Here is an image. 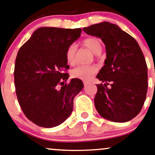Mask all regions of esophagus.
<instances>
[{
  "instance_id": "1",
  "label": "esophagus",
  "mask_w": 155,
  "mask_h": 155,
  "mask_svg": "<svg viewBox=\"0 0 155 155\" xmlns=\"http://www.w3.org/2000/svg\"><path fill=\"white\" fill-rule=\"evenodd\" d=\"M87 84H88V82H84V85L85 86V87H86V86L87 85Z\"/></svg>"
}]
</instances>
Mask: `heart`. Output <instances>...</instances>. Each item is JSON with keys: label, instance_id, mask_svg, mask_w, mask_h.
Returning a JSON list of instances; mask_svg holds the SVG:
<instances>
[{"label": "heart", "instance_id": "b5f03b06", "mask_svg": "<svg viewBox=\"0 0 155 155\" xmlns=\"http://www.w3.org/2000/svg\"><path fill=\"white\" fill-rule=\"evenodd\" d=\"M82 45L88 48L95 54H99L102 50V45L101 41L95 37L85 38L82 41ZM76 45H71L67 48L65 58L68 64L73 65L76 62ZM97 72V67L95 65H79L75 68L71 72L73 77L78 78L82 80H88L92 75Z\"/></svg>", "mask_w": 155, "mask_h": 155}]
</instances>
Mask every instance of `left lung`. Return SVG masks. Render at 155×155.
Returning <instances> with one entry per match:
<instances>
[{"instance_id":"1","label":"left lung","mask_w":155,"mask_h":155,"mask_svg":"<svg viewBox=\"0 0 155 155\" xmlns=\"http://www.w3.org/2000/svg\"><path fill=\"white\" fill-rule=\"evenodd\" d=\"M83 31L102 39L106 49L105 65L97 76L105 84H97L96 109L110 121H129L140 112L147 94L148 70L142 50L137 41L116 24L104 21Z\"/></svg>"}]
</instances>
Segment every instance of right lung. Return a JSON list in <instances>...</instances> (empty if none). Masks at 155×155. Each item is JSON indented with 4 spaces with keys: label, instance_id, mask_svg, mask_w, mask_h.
<instances>
[{
    "label": "right lung",
    "instance_id": "1",
    "mask_svg": "<svg viewBox=\"0 0 155 155\" xmlns=\"http://www.w3.org/2000/svg\"><path fill=\"white\" fill-rule=\"evenodd\" d=\"M82 29L40 27L19 49L14 71L19 105L37 125L53 128L72 113L73 98L82 90L79 79L64 73L70 68L66 50L79 38Z\"/></svg>",
    "mask_w": 155,
    "mask_h": 155
}]
</instances>
